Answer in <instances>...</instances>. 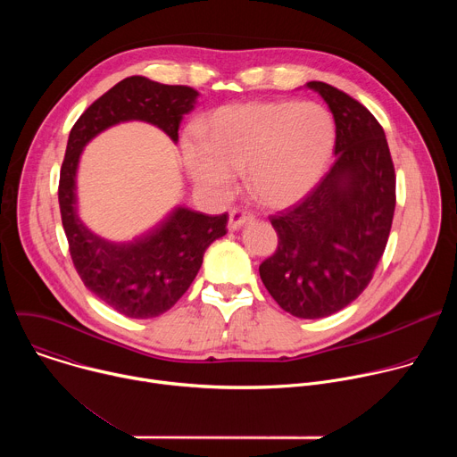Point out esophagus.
Listing matches in <instances>:
<instances>
[{
  "mask_svg": "<svg viewBox=\"0 0 457 457\" xmlns=\"http://www.w3.org/2000/svg\"><path fill=\"white\" fill-rule=\"evenodd\" d=\"M253 220V215L249 212H244V210H238L235 208L231 213H229V219H228V229L229 231H237L240 229L242 226L249 224Z\"/></svg>",
  "mask_w": 457,
  "mask_h": 457,
  "instance_id": "obj_1",
  "label": "esophagus"
}]
</instances>
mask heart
<instances>
[{
  "label": "heart",
  "instance_id": "b5f03b06",
  "mask_svg": "<svg viewBox=\"0 0 457 457\" xmlns=\"http://www.w3.org/2000/svg\"><path fill=\"white\" fill-rule=\"evenodd\" d=\"M199 146L184 143L182 159L199 187L228 193L244 173L253 197L287 208L316 186L335 150L331 113L316 103L264 101L231 104L206 115Z\"/></svg>",
  "mask_w": 457,
  "mask_h": 457
}]
</instances>
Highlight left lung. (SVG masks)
<instances>
[{"label":"left lung","mask_w":457,"mask_h":457,"mask_svg":"<svg viewBox=\"0 0 457 457\" xmlns=\"http://www.w3.org/2000/svg\"><path fill=\"white\" fill-rule=\"evenodd\" d=\"M335 124V164L307 199L273 217V256L258 268L275 302L296 318H323L367 287L385 251L396 206V175L383 128L338 88L309 81Z\"/></svg>","instance_id":"left-lung-1"}]
</instances>
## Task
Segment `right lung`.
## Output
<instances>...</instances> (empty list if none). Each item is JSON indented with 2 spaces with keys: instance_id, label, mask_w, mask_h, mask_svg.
Masks as SVG:
<instances>
[{
  "instance_id": "obj_1",
  "label": "right lung",
  "mask_w": 457,
  "mask_h": 457,
  "mask_svg": "<svg viewBox=\"0 0 457 457\" xmlns=\"http://www.w3.org/2000/svg\"><path fill=\"white\" fill-rule=\"evenodd\" d=\"M199 92L143 76L126 78L78 119L67 143L59 208L74 266L85 286L128 318H154L171 309L197 277L206 249L226 235L228 215H204L182 204L132 240H110L79 217L78 168L85 146L104 129L129 120L157 126L177 145L179 126Z\"/></svg>"
}]
</instances>
